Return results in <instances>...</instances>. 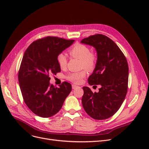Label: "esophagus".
Masks as SVG:
<instances>
[{
	"mask_svg": "<svg viewBox=\"0 0 149 149\" xmlns=\"http://www.w3.org/2000/svg\"><path fill=\"white\" fill-rule=\"evenodd\" d=\"M79 86H76V85H75V84H72V89H75V88H78Z\"/></svg>",
	"mask_w": 149,
	"mask_h": 149,
	"instance_id": "esophagus-1",
	"label": "esophagus"
}]
</instances>
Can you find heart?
<instances>
[{"instance_id":"obj_1","label":"heart","mask_w":149,"mask_h":149,"mask_svg":"<svg viewBox=\"0 0 149 149\" xmlns=\"http://www.w3.org/2000/svg\"><path fill=\"white\" fill-rule=\"evenodd\" d=\"M69 54L72 57L81 60V66L88 70H92L97 64V57L94 54L91 52L90 49L87 46L83 44H75L69 50ZM57 62L61 68H65L67 64V58L63 53L57 57ZM85 70L79 72H72L67 76V79L75 84H79L86 76Z\"/></svg>"}]
</instances>
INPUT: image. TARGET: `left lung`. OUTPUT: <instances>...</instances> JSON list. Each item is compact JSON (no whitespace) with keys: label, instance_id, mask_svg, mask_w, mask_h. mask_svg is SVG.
I'll return each mask as SVG.
<instances>
[{"label":"left lung","instance_id":"1","mask_svg":"<svg viewBox=\"0 0 149 149\" xmlns=\"http://www.w3.org/2000/svg\"><path fill=\"white\" fill-rule=\"evenodd\" d=\"M81 43L95 48L97 60L89 76L90 85H100L98 92L83 87L81 102L84 111L95 120L110 118L120 108L127 92L129 67L127 60L116 44L106 36L95 34Z\"/></svg>","mask_w":149,"mask_h":149}]
</instances>
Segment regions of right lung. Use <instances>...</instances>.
<instances>
[{
    "label": "right lung",
    "instance_id": "1",
    "mask_svg": "<svg viewBox=\"0 0 149 149\" xmlns=\"http://www.w3.org/2000/svg\"><path fill=\"white\" fill-rule=\"evenodd\" d=\"M74 41L48 36L33 42L23 55L18 74L20 91L26 106L39 116L56 115L72 90L66 81L54 86L49 75L61 71L57 57Z\"/></svg>",
    "mask_w": 149,
    "mask_h": 149
}]
</instances>
